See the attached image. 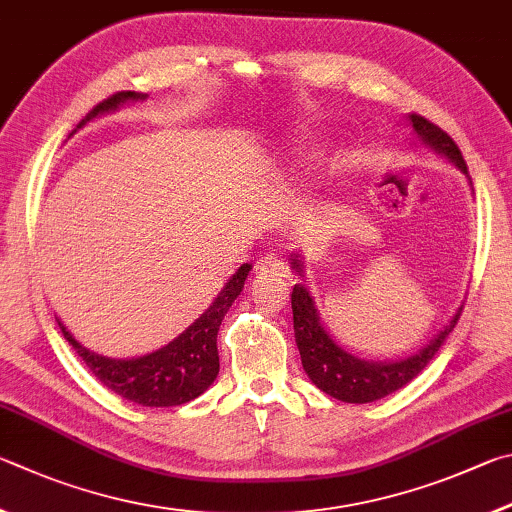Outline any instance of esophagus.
Segmentation results:
<instances>
[{"instance_id":"esophagus-1","label":"esophagus","mask_w":512,"mask_h":512,"mask_svg":"<svg viewBox=\"0 0 512 512\" xmlns=\"http://www.w3.org/2000/svg\"><path fill=\"white\" fill-rule=\"evenodd\" d=\"M256 274L263 276V279H279V276H285L288 274V265H285V261L281 256L276 254H265L261 261L256 263Z\"/></svg>"}]
</instances>
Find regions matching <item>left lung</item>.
<instances>
[{"label": "left lung", "instance_id": "left-lung-1", "mask_svg": "<svg viewBox=\"0 0 512 512\" xmlns=\"http://www.w3.org/2000/svg\"><path fill=\"white\" fill-rule=\"evenodd\" d=\"M411 123H414L416 132L423 137L429 146H434L438 152L450 157L463 173H468V164H465L461 148L456 146V141L445 130L438 128L425 116L411 112ZM294 270L299 274L301 261L292 258ZM292 315H294V337H297V346L301 353V364L310 380L317 387L342 402H355V405H364V402L380 400L389 393L398 391L409 384L416 375L432 362L438 348L443 346L445 337L452 333L456 321L461 317V310L456 312V317L450 321V326L441 330V335H436L423 351L407 357L402 362H364L357 360L351 353H346L339 348L330 335L324 330L317 315L315 303L308 294V288H303L301 283L294 285L292 290Z\"/></svg>", "mask_w": 512, "mask_h": 512}]
</instances>
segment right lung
<instances>
[{
	"label": "right lung",
	"mask_w": 512,
	"mask_h": 512,
	"mask_svg": "<svg viewBox=\"0 0 512 512\" xmlns=\"http://www.w3.org/2000/svg\"><path fill=\"white\" fill-rule=\"evenodd\" d=\"M130 98H141V94L116 92L110 98H105V101L94 105L87 112L85 119L76 125V130L83 128L94 116L116 110V107L123 101H130ZM249 270V263L242 265L231 276L229 283L224 285V290L213 301V306L191 328H186L168 346L159 348V351L150 355L137 357V360H110V357L89 353L85 346H80L71 337V333H67V328L60 321L58 326L67 342L74 346L78 357H83L87 369L96 375V380H101L116 396L137 402V405L143 407L184 405V402H191L200 393H204L211 387V382L218 378V330L224 315L231 308V303L242 292Z\"/></svg>",
	"instance_id": "1"
}]
</instances>
